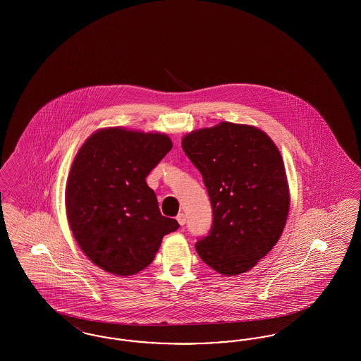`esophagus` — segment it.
I'll return each instance as SVG.
<instances>
[{"label":"esophagus","instance_id":"esophagus-1","mask_svg":"<svg viewBox=\"0 0 361 361\" xmlns=\"http://www.w3.org/2000/svg\"><path fill=\"white\" fill-rule=\"evenodd\" d=\"M176 219H177V222L180 224V226H184L185 222H187V216H185V214H183V212H181V214H178Z\"/></svg>","mask_w":361,"mask_h":361}]
</instances>
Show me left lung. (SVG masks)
Instances as JSON below:
<instances>
[{
	"label": "left lung",
	"mask_w": 361,
	"mask_h": 361,
	"mask_svg": "<svg viewBox=\"0 0 361 361\" xmlns=\"http://www.w3.org/2000/svg\"><path fill=\"white\" fill-rule=\"evenodd\" d=\"M212 207L197 255L222 275L249 271L280 238L290 208L286 169L275 143L252 126L224 121L183 137Z\"/></svg>",
	"instance_id": "1"
}]
</instances>
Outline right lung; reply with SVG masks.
I'll return each instance as SVG.
<instances>
[{
    "mask_svg": "<svg viewBox=\"0 0 361 361\" xmlns=\"http://www.w3.org/2000/svg\"><path fill=\"white\" fill-rule=\"evenodd\" d=\"M164 134L105 128L87 137L70 169L66 212L89 259L130 276L154 259L176 219L162 216L146 177L172 149Z\"/></svg>",
    "mask_w": 361,
    "mask_h": 361,
    "instance_id": "obj_1",
    "label": "right lung"
}]
</instances>
